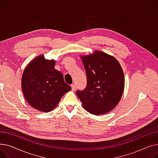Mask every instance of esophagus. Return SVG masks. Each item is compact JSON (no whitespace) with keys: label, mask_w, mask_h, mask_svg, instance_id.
<instances>
[{"label":"esophagus","mask_w":158,"mask_h":158,"mask_svg":"<svg viewBox=\"0 0 158 158\" xmlns=\"http://www.w3.org/2000/svg\"><path fill=\"white\" fill-rule=\"evenodd\" d=\"M71 87H72V90H73V91H75V90H76V85H75L74 84H72V85H71Z\"/></svg>","instance_id":"1"}]
</instances>
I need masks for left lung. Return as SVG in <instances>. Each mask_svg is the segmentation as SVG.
Returning <instances> with one entry per match:
<instances>
[{
    "label": "left lung",
    "instance_id": "obj_1",
    "mask_svg": "<svg viewBox=\"0 0 158 158\" xmlns=\"http://www.w3.org/2000/svg\"><path fill=\"white\" fill-rule=\"evenodd\" d=\"M87 77L86 87L76 94L83 107L93 114H103L114 108L122 96L125 79L119 62L113 56L95 51L81 56Z\"/></svg>",
    "mask_w": 158,
    "mask_h": 158
}]
</instances>
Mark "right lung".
<instances>
[{
  "label": "right lung",
  "mask_w": 158,
  "mask_h": 158,
  "mask_svg": "<svg viewBox=\"0 0 158 158\" xmlns=\"http://www.w3.org/2000/svg\"><path fill=\"white\" fill-rule=\"evenodd\" d=\"M55 61L41 55L25 69L22 88L25 98L38 111L50 112L60 102L64 94L72 89L64 81L61 72L55 69Z\"/></svg>",
  "instance_id": "1"
}]
</instances>
